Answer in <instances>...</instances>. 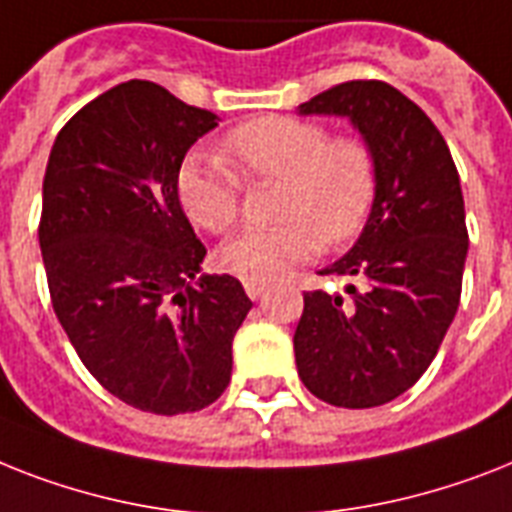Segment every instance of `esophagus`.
Here are the masks:
<instances>
[{
  "mask_svg": "<svg viewBox=\"0 0 512 512\" xmlns=\"http://www.w3.org/2000/svg\"><path fill=\"white\" fill-rule=\"evenodd\" d=\"M244 292H247L249 299H260V294L265 292V284H260V281H244Z\"/></svg>",
  "mask_w": 512,
  "mask_h": 512,
  "instance_id": "obj_1",
  "label": "esophagus"
}]
</instances>
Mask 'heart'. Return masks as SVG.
<instances>
[{
  "instance_id": "1",
  "label": "heart",
  "mask_w": 512,
  "mask_h": 512,
  "mask_svg": "<svg viewBox=\"0 0 512 512\" xmlns=\"http://www.w3.org/2000/svg\"><path fill=\"white\" fill-rule=\"evenodd\" d=\"M220 160L191 157L178 173V197L199 228L228 234L242 213V181H278L276 218L220 247V265L247 281H270L363 231L378 168L363 136H331L321 120H249L220 141Z\"/></svg>"
}]
</instances>
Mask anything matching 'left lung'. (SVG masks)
<instances>
[{"instance_id": "left-lung-1", "label": "left lung", "mask_w": 512, "mask_h": 512, "mask_svg": "<svg viewBox=\"0 0 512 512\" xmlns=\"http://www.w3.org/2000/svg\"><path fill=\"white\" fill-rule=\"evenodd\" d=\"M299 112L347 115L376 155L378 184L355 247L321 270L360 278L363 292H305L297 373L328 405H384L426 373L458 313L468 255L458 168L429 115L384 81L339 83Z\"/></svg>"}]
</instances>
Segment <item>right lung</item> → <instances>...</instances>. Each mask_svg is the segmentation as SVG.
Returning a JSON list of instances; mask_svg holds the SVG:
<instances>
[{"instance_id":"add662e5","label":"right lung","mask_w":512,"mask_h":512,"mask_svg":"<svg viewBox=\"0 0 512 512\" xmlns=\"http://www.w3.org/2000/svg\"><path fill=\"white\" fill-rule=\"evenodd\" d=\"M215 126L157 83H118L62 126L44 173L57 321L91 376L144 413L213 405L252 307L234 276L197 278L207 249L178 202L184 155Z\"/></svg>"}]
</instances>
